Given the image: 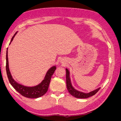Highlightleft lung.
I'll return each instance as SVG.
<instances>
[{
    "label": "left lung",
    "mask_w": 121,
    "mask_h": 121,
    "mask_svg": "<svg viewBox=\"0 0 121 121\" xmlns=\"http://www.w3.org/2000/svg\"><path fill=\"white\" fill-rule=\"evenodd\" d=\"M66 69V85H67V88L68 92L71 94L72 96L75 97L77 98H81V99H83V98H87L91 96L92 95H95L97 92L100 90V88H98V89H96L95 90L89 92V93H84V92L78 91L74 89L72 87V85H71V81H70L69 78V72L67 69Z\"/></svg>",
    "instance_id": "8db88e82"
}]
</instances>
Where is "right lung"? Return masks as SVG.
Masks as SVG:
<instances>
[{
	"label": "right lung",
	"mask_w": 121,
	"mask_h": 121,
	"mask_svg": "<svg viewBox=\"0 0 121 121\" xmlns=\"http://www.w3.org/2000/svg\"><path fill=\"white\" fill-rule=\"evenodd\" d=\"M15 34L13 35L11 39V41L13 39ZM10 41V42H11ZM8 51L7 50L6 54V71H7V76H8L9 81L11 85L19 92L22 96L29 98H38L44 95L48 90V87L51 80L52 76L53 75L54 71H56V67L55 66L52 67L48 70L44 80L38 85L34 87H26L22 85L19 84L13 80L11 74H10L8 66Z\"/></svg>",
	"instance_id": "add662e5"
}]
</instances>
